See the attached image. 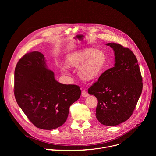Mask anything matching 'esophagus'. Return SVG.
Instances as JSON below:
<instances>
[{
    "label": "esophagus",
    "instance_id": "esophagus-1",
    "mask_svg": "<svg viewBox=\"0 0 156 156\" xmlns=\"http://www.w3.org/2000/svg\"><path fill=\"white\" fill-rule=\"evenodd\" d=\"M81 96L83 98H86V97H87L89 96V94L86 91H83L82 93H81Z\"/></svg>",
    "mask_w": 156,
    "mask_h": 156
}]
</instances>
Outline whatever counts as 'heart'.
I'll list each match as a JSON object with an SVG mask.
<instances>
[{"mask_svg":"<svg viewBox=\"0 0 156 156\" xmlns=\"http://www.w3.org/2000/svg\"><path fill=\"white\" fill-rule=\"evenodd\" d=\"M107 60L104 51L86 48L69 54L66 58L65 63L69 67H78V75L81 80L91 81L98 78L103 73ZM61 68L66 71L65 66H61Z\"/></svg>","mask_w":156,"mask_h":156,"instance_id":"heart-1","label":"heart"}]
</instances>
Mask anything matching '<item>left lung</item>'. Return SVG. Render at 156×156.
Wrapping results in <instances>:
<instances>
[{
  "label": "left lung",
  "mask_w": 156,
  "mask_h": 156,
  "mask_svg": "<svg viewBox=\"0 0 156 156\" xmlns=\"http://www.w3.org/2000/svg\"><path fill=\"white\" fill-rule=\"evenodd\" d=\"M106 45L114 51L115 65L105 71L88 89L98 101L96 117L106 126H115L133 114L143 90L138 60L128 48L117 43Z\"/></svg>",
  "instance_id": "1"
}]
</instances>
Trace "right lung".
<instances>
[{
    "label": "right lung",
    "mask_w": 156,
    "mask_h": 156,
    "mask_svg": "<svg viewBox=\"0 0 156 156\" xmlns=\"http://www.w3.org/2000/svg\"><path fill=\"white\" fill-rule=\"evenodd\" d=\"M80 87L58 82L44 55L26 54L15 69L14 94L18 105L37 128L51 130L66 120L70 105L80 97Z\"/></svg>",
    "instance_id": "obj_1"
}]
</instances>
